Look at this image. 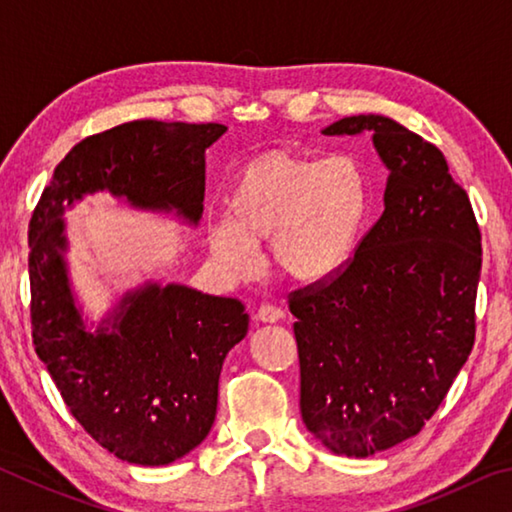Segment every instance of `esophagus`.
Segmentation results:
<instances>
[{
	"mask_svg": "<svg viewBox=\"0 0 512 512\" xmlns=\"http://www.w3.org/2000/svg\"><path fill=\"white\" fill-rule=\"evenodd\" d=\"M257 318L262 320V323H277V320L284 318V309L282 307H275V305H268V302H264V305L257 309Z\"/></svg>",
	"mask_w": 512,
	"mask_h": 512,
	"instance_id": "obj_1",
	"label": "esophagus"
}]
</instances>
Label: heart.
<instances>
[{
  "mask_svg": "<svg viewBox=\"0 0 512 512\" xmlns=\"http://www.w3.org/2000/svg\"><path fill=\"white\" fill-rule=\"evenodd\" d=\"M370 178L352 155L307 158L268 153L237 171L225 196V221L207 232L212 257L232 275L266 264L284 280L318 284L348 266L370 216Z\"/></svg>",
  "mask_w": 512,
  "mask_h": 512,
  "instance_id": "b5f03b06",
  "label": "heart"
}]
</instances>
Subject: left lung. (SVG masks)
I'll return each instance as SVG.
<instances>
[{"instance_id": "8db88e82", "label": "left lung", "mask_w": 512, "mask_h": 512, "mask_svg": "<svg viewBox=\"0 0 512 512\" xmlns=\"http://www.w3.org/2000/svg\"><path fill=\"white\" fill-rule=\"evenodd\" d=\"M372 133L386 210L343 271L289 293L300 413L336 454L366 458L420 433L476 334L481 232L438 146L381 115L325 135Z\"/></svg>"}]
</instances>
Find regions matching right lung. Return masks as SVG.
<instances>
[{"label": "right lung", "mask_w": 512, "mask_h": 512, "mask_svg": "<svg viewBox=\"0 0 512 512\" xmlns=\"http://www.w3.org/2000/svg\"><path fill=\"white\" fill-rule=\"evenodd\" d=\"M223 133V124L137 119L85 137L60 160L31 216L33 345L69 413L121 461L167 465L210 433L223 359L246 336L248 314L237 298L146 284L121 300L110 327L88 332L67 284L60 214L108 189L198 223L205 149Z\"/></svg>", "instance_id": "right-lung-1"}]
</instances>
